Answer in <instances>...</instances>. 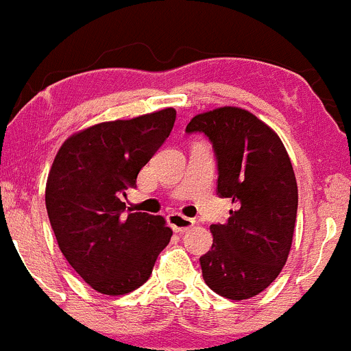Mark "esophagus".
Segmentation results:
<instances>
[{
	"mask_svg": "<svg viewBox=\"0 0 351 351\" xmlns=\"http://www.w3.org/2000/svg\"><path fill=\"white\" fill-rule=\"evenodd\" d=\"M194 223L195 221L192 220V218H186V216L180 215V213H171V215H168V225L175 232H180V234L191 230V228L194 227Z\"/></svg>",
	"mask_w": 351,
	"mask_h": 351,
	"instance_id": "obj_1",
	"label": "esophagus"
}]
</instances>
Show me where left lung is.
<instances>
[{
	"label": "left lung",
	"mask_w": 351,
	"mask_h": 351,
	"mask_svg": "<svg viewBox=\"0 0 351 351\" xmlns=\"http://www.w3.org/2000/svg\"><path fill=\"white\" fill-rule=\"evenodd\" d=\"M186 133H204L218 166L220 197L234 202L227 223L211 225V251L199 258L204 282L228 300H247L280 274L293 244L298 185L271 128L239 107L199 114Z\"/></svg>",
	"instance_id": "obj_1"
}]
</instances>
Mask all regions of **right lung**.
Instances as JSON below:
<instances>
[{
    "instance_id": "obj_1",
    "label": "right lung",
    "mask_w": 351,
    "mask_h": 351,
    "mask_svg": "<svg viewBox=\"0 0 351 351\" xmlns=\"http://www.w3.org/2000/svg\"><path fill=\"white\" fill-rule=\"evenodd\" d=\"M175 109L100 123L64 142L47 182L58 247L95 291L119 296L149 280L173 232L162 216L128 213L123 197L173 130Z\"/></svg>"
}]
</instances>
